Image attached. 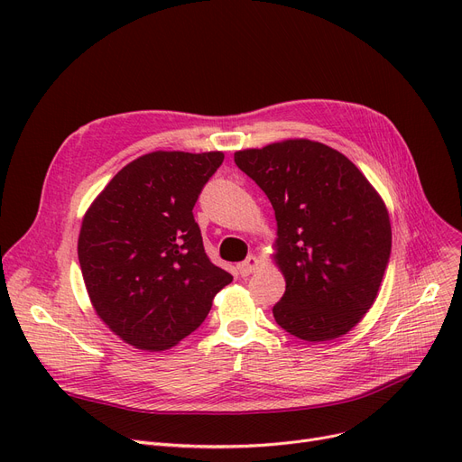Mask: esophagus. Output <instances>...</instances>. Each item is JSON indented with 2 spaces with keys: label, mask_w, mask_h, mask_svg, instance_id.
<instances>
[{
  "label": "esophagus",
  "mask_w": 462,
  "mask_h": 462,
  "mask_svg": "<svg viewBox=\"0 0 462 462\" xmlns=\"http://www.w3.org/2000/svg\"><path fill=\"white\" fill-rule=\"evenodd\" d=\"M258 265H260V260L251 254L247 260H244V262L237 265V270H239L241 275L247 277V275H251V273H254L258 270Z\"/></svg>",
  "instance_id": "1"
}]
</instances>
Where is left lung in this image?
Masks as SVG:
<instances>
[{
	"instance_id": "obj_1",
	"label": "left lung",
	"mask_w": 462,
	"mask_h": 462,
	"mask_svg": "<svg viewBox=\"0 0 462 462\" xmlns=\"http://www.w3.org/2000/svg\"><path fill=\"white\" fill-rule=\"evenodd\" d=\"M234 161L275 209V263L286 281L275 322L309 343L346 335L373 307L392 253L390 213L343 153L294 138Z\"/></svg>"
}]
</instances>
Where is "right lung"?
I'll use <instances>...</instances> for the list:
<instances>
[{"mask_svg": "<svg viewBox=\"0 0 462 462\" xmlns=\"http://www.w3.org/2000/svg\"><path fill=\"white\" fill-rule=\"evenodd\" d=\"M223 152L145 153L88 208L79 260L91 305L127 345L162 352L208 317L232 275L208 258L192 208Z\"/></svg>", "mask_w": 462, "mask_h": 462, "instance_id": "obj_1", "label": "right lung"}]
</instances>
